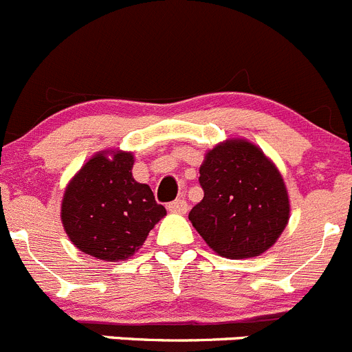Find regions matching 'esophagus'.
Listing matches in <instances>:
<instances>
[{
    "mask_svg": "<svg viewBox=\"0 0 352 352\" xmlns=\"http://www.w3.org/2000/svg\"><path fill=\"white\" fill-rule=\"evenodd\" d=\"M168 210L173 213H186L187 212V201L182 198L175 199V201L168 203Z\"/></svg>",
    "mask_w": 352,
    "mask_h": 352,
    "instance_id": "1",
    "label": "esophagus"
}]
</instances>
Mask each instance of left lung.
<instances>
[{
	"label": "left lung",
	"mask_w": 352,
	"mask_h": 352,
	"mask_svg": "<svg viewBox=\"0 0 352 352\" xmlns=\"http://www.w3.org/2000/svg\"><path fill=\"white\" fill-rule=\"evenodd\" d=\"M203 196L189 221L217 254L257 257L274 245L290 215L283 179L258 147L228 140L199 168Z\"/></svg>",
	"instance_id": "obj_1"
}]
</instances>
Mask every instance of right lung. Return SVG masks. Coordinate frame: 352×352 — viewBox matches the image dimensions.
<instances>
[{
    "label": "right lung",
    "mask_w": 352,
    "mask_h": 352,
    "mask_svg": "<svg viewBox=\"0 0 352 352\" xmlns=\"http://www.w3.org/2000/svg\"><path fill=\"white\" fill-rule=\"evenodd\" d=\"M133 156L97 154L65 189L62 224L85 254L116 262L128 258L166 215L151 187L131 177Z\"/></svg>",
    "instance_id": "1"
}]
</instances>
